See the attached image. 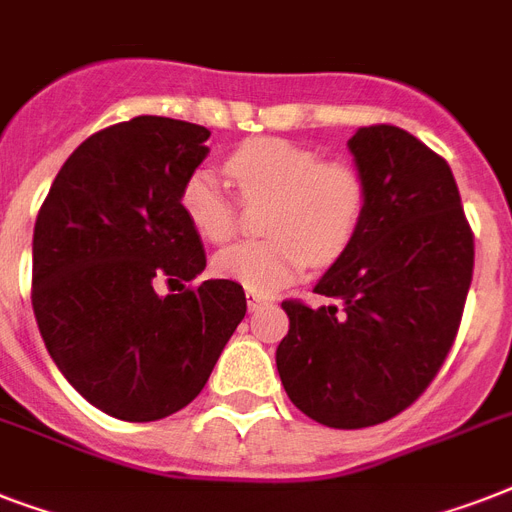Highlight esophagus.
<instances>
[{
  "instance_id": "34e87169",
  "label": "esophagus",
  "mask_w": 512,
  "mask_h": 512,
  "mask_svg": "<svg viewBox=\"0 0 512 512\" xmlns=\"http://www.w3.org/2000/svg\"><path fill=\"white\" fill-rule=\"evenodd\" d=\"M265 305H271V300L265 295H255V292H247V308L249 313L260 311V308H265Z\"/></svg>"
}]
</instances>
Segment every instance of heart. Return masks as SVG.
I'll use <instances>...</instances> for the list:
<instances>
[{
  "instance_id": "1",
  "label": "heart",
  "mask_w": 512,
  "mask_h": 512,
  "mask_svg": "<svg viewBox=\"0 0 512 512\" xmlns=\"http://www.w3.org/2000/svg\"><path fill=\"white\" fill-rule=\"evenodd\" d=\"M225 172L249 204L268 201L265 241H241L217 252L215 271L255 295H273L316 265L335 263L348 252L366 215V183L356 167L321 162L313 148L284 138L241 143ZM180 209L199 236L231 239L236 201L217 172L199 167L180 188Z\"/></svg>"
}]
</instances>
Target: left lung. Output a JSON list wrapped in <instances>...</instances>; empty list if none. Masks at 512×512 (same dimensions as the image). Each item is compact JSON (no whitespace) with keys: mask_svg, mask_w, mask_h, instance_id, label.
<instances>
[{"mask_svg":"<svg viewBox=\"0 0 512 512\" xmlns=\"http://www.w3.org/2000/svg\"><path fill=\"white\" fill-rule=\"evenodd\" d=\"M366 183L361 231L313 292L287 300L276 369L292 404L327 428L380 425L412 406L452 348L473 279V233L449 164L401 127L348 140Z\"/></svg>","mask_w":512,"mask_h":512,"instance_id":"left-lung-1","label":"left lung"}]
</instances>
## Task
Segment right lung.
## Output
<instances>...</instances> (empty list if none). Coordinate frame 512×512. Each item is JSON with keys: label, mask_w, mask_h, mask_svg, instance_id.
Returning <instances> with one entry per match:
<instances>
[{"label": "right lung", "mask_w": 512, "mask_h": 512, "mask_svg": "<svg viewBox=\"0 0 512 512\" xmlns=\"http://www.w3.org/2000/svg\"><path fill=\"white\" fill-rule=\"evenodd\" d=\"M201 124L135 116L68 156L34 225L36 324L63 377L116 420L180 412L247 313L236 281L207 279L180 188L204 159ZM181 284L159 296L155 281Z\"/></svg>", "instance_id": "1"}]
</instances>
